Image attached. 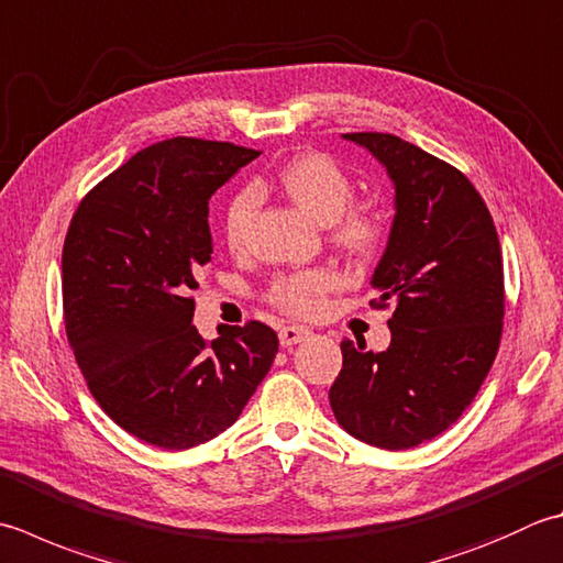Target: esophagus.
<instances>
[{"label":"esophagus","instance_id":"34e87169","mask_svg":"<svg viewBox=\"0 0 563 563\" xmlns=\"http://www.w3.org/2000/svg\"><path fill=\"white\" fill-rule=\"evenodd\" d=\"M278 336H280V344H283L285 349H290V346L300 344V341H305L307 336H310V329L297 327V324H288V327L280 329Z\"/></svg>","mask_w":563,"mask_h":563}]
</instances>
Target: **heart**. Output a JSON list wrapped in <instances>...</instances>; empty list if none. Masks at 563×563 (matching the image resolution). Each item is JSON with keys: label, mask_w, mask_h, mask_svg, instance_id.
Segmentation results:
<instances>
[{"label": "heart", "mask_w": 563, "mask_h": 563, "mask_svg": "<svg viewBox=\"0 0 563 563\" xmlns=\"http://www.w3.org/2000/svg\"><path fill=\"white\" fill-rule=\"evenodd\" d=\"M280 190L319 224H332V239L341 249L373 253L385 239V217L371 207H350L354 183L336 161L324 153H305L292 158L278 175ZM253 195L239 192L224 219L229 249H241L246 239ZM339 288V275L329 268H307L280 275L273 283L271 300L285 312L310 317L322 310L324 297Z\"/></svg>", "instance_id": "obj_1"}]
</instances>
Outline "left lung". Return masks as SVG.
I'll list each match as a JSON object with an SVG mask.
<instances>
[{
  "label": "left lung",
  "mask_w": 563,
  "mask_h": 563,
  "mask_svg": "<svg viewBox=\"0 0 563 563\" xmlns=\"http://www.w3.org/2000/svg\"><path fill=\"white\" fill-rule=\"evenodd\" d=\"M395 190L388 244L373 271L376 305H395L390 346L341 344L329 388L336 422L371 446L400 451L454 424L498 354L505 290L500 241L464 173L393 134H344Z\"/></svg>",
  "instance_id": "8db88e82"
}]
</instances>
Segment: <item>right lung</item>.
<instances>
[{
  "label": "right lung",
  "mask_w": 563,
  "mask_h": 563,
  "mask_svg": "<svg viewBox=\"0 0 563 563\" xmlns=\"http://www.w3.org/2000/svg\"><path fill=\"white\" fill-rule=\"evenodd\" d=\"M258 153L170 139L139 151L77 207L63 246L68 341L99 407L146 444L183 451L239 420L278 354L261 322L212 344L192 327L212 261L209 197Z\"/></svg>",
  "instance_id": "1"
}]
</instances>
